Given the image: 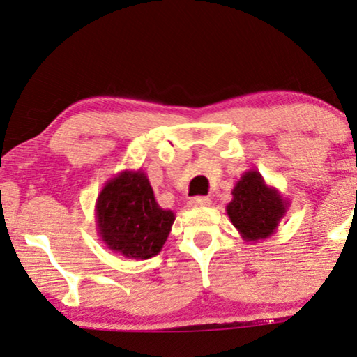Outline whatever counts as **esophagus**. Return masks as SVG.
Instances as JSON below:
<instances>
[{
  "mask_svg": "<svg viewBox=\"0 0 357 357\" xmlns=\"http://www.w3.org/2000/svg\"><path fill=\"white\" fill-rule=\"evenodd\" d=\"M189 207H208L212 201L208 197H192L189 199Z\"/></svg>",
  "mask_w": 357,
  "mask_h": 357,
  "instance_id": "1",
  "label": "esophagus"
}]
</instances>
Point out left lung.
I'll return each instance as SVG.
<instances>
[{
  "mask_svg": "<svg viewBox=\"0 0 357 357\" xmlns=\"http://www.w3.org/2000/svg\"><path fill=\"white\" fill-rule=\"evenodd\" d=\"M231 196L234 199L227 204L228 218L241 238L250 243L273 236L291 206V202L282 197L278 189L269 186L256 169H248L241 174L231 189Z\"/></svg>",
  "mask_w": 357,
  "mask_h": 357,
  "instance_id": "left-lung-1",
  "label": "left lung"
}]
</instances>
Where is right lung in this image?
<instances>
[{"label":"right lung","mask_w":357,"mask_h":357,"mask_svg":"<svg viewBox=\"0 0 357 357\" xmlns=\"http://www.w3.org/2000/svg\"><path fill=\"white\" fill-rule=\"evenodd\" d=\"M94 217L104 245L137 261L160 253L176 218L158 206L142 169H123L109 179L98 194Z\"/></svg>","instance_id":"add662e5"}]
</instances>
